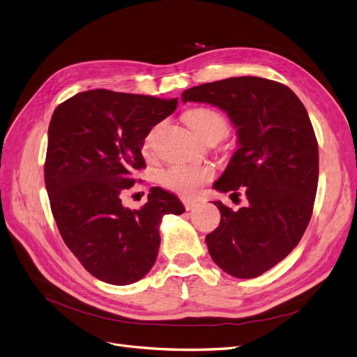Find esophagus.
<instances>
[{
	"label": "esophagus",
	"instance_id": "esophagus-1",
	"mask_svg": "<svg viewBox=\"0 0 357 357\" xmlns=\"http://www.w3.org/2000/svg\"><path fill=\"white\" fill-rule=\"evenodd\" d=\"M182 204L185 207V210H188V212L197 207V202H192V200H182Z\"/></svg>",
	"mask_w": 357,
	"mask_h": 357
}]
</instances>
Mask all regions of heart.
<instances>
[{"mask_svg":"<svg viewBox=\"0 0 357 357\" xmlns=\"http://www.w3.org/2000/svg\"><path fill=\"white\" fill-rule=\"evenodd\" d=\"M183 121L200 139L212 137L223 138L228 132V122L219 112L208 107H197L183 114ZM150 137L144 141V150H149ZM213 170L206 166H192L176 163L165 169L160 174L162 185L182 199H192L200 192L204 183L212 181Z\"/></svg>","mask_w":357,"mask_h":357,"instance_id":"heart-1","label":"heart"}]
</instances>
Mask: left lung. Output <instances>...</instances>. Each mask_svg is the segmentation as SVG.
Instances as JSON below:
<instances>
[{"mask_svg":"<svg viewBox=\"0 0 357 357\" xmlns=\"http://www.w3.org/2000/svg\"><path fill=\"white\" fill-rule=\"evenodd\" d=\"M182 101L227 112L238 150L215 182L220 192H245L247 207L213 202L219 227L206 236L216 265L235 278H256L300 243L318 190V141L305 105L288 86L257 76L192 86Z\"/></svg>","mask_w":357,"mask_h":357,"instance_id":"left-lung-1","label":"left lung"}]
</instances>
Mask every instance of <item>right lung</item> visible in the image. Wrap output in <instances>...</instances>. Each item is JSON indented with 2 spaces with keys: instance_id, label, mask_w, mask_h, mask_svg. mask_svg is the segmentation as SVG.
<instances>
[{
  "instance_id": "right-lung-1",
  "label": "right lung",
  "mask_w": 357,
  "mask_h": 357,
  "mask_svg": "<svg viewBox=\"0 0 357 357\" xmlns=\"http://www.w3.org/2000/svg\"><path fill=\"white\" fill-rule=\"evenodd\" d=\"M176 105L178 98L91 89L52 113L44 166L51 212L66 245L100 281L128 285L144 278L157 259L162 218L185 210L158 187L139 210L121 199L145 167L144 139Z\"/></svg>"
}]
</instances>
